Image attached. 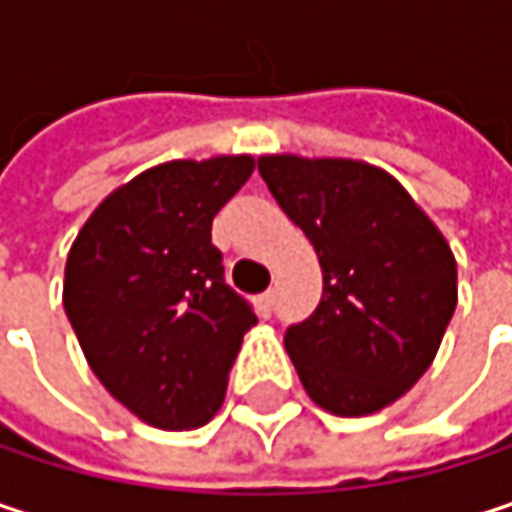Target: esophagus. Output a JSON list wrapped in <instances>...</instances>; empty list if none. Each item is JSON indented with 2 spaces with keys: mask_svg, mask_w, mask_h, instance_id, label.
<instances>
[{
  "mask_svg": "<svg viewBox=\"0 0 512 512\" xmlns=\"http://www.w3.org/2000/svg\"><path fill=\"white\" fill-rule=\"evenodd\" d=\"M272 302H275V293H272V290L260 293V296H257V311H260L263 317H269V314H272Z\"/></svg>",
  "mask_w": 512,
  "mask_h": 512,
  "instance_id": "obj_1",
  "label": "esophagus"
}]
</instances>
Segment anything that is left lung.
I'll return each instance as SVG.
<instances>
[{
    "label": "left lung",
    "mask_w": 512,
    "mask_h": 512,
    "mask_svg": "<svg viewBox=\"0 0 512 512\" xmlns=\"http://www.w3.org/2000/svg\"><path fill=\"white\" fill-rule=\"evenodd\" d=\"M257 168L323 272L317 311L284 335L302 388L341 418L391 406L427 373L454 317L448 240L379 165L266 154Z\"/></svg>",
    "instance_id": "8db88e82"
}]
</instances>
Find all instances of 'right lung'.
<instances>
[{
	"instance_id": "right-lung-1",
	"label": "right lung",
	"mask_w": 512,
	"mask_h": 512,
	"mask_svg": "<svg viewBox=\"0 0 512 512\" xmlns=\"http://www.w3.org/2000/svg\"><path fill=\"white\" fill-rule=\"evenodd\" d=\"M255 156L171 159L109 192L64 263V311L103 388L139 421L195 430L225 400L252 308L225 284L213 216Z\"/></svg>"
}]
</instances>
